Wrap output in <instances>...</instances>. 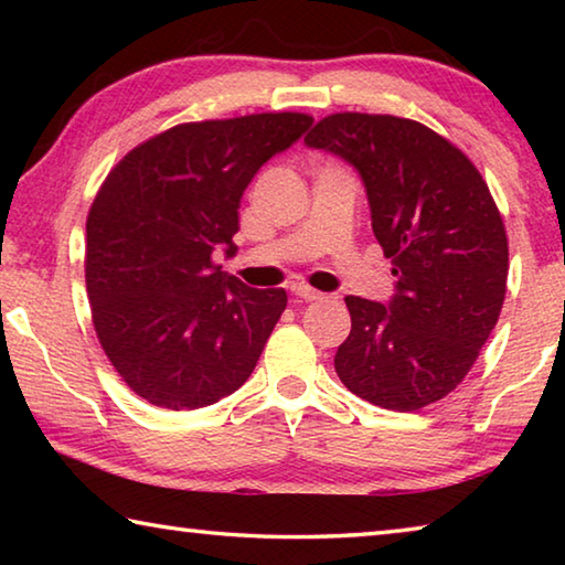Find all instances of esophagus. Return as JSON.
Listing matches in <instances>:
<instances>
[{
  "mask_svg": "<svg viewBox=\"0 0 565 565\" xmlns=\"http://www.w3.org/2000/svg\"><path fill=\"white\" fill-rule=\"evenodd\" d=\"M291 294H294L299 301H319V299H323L321 291L311 289V286H303V284L291 286Z\"/></svg>",
  "mask_w": 565,
  "mask_h": 565,
  "instance_id": "esophagus-1",
  "label": "esophagus"
}]
</instances>
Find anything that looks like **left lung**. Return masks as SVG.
<instances>
[{
  "mask_svg": "<svg viewBox=\"0 0 565 565\" xmlns=\"http://www.w3.org/2000/svg\"><path fill=\"white\" fill-rule=\"evenodd\" d=\"M303 141L359 171L398 279L388 306L343 299L339 379L381 408L436 404L471 371L505 299L509 238L489 184L441 134L391 114H329Z\"/></svg>",
  "mask_w": 565,
  "mask_h": 565,
  "instance_id": "left-lung-1",
  "label": "left lung"
}]
</instances>
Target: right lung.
<instances>
[{
  "mask_svg": "<svg viewBox=\"0 0 565 565\" xmlns=\"http://www.w3.org/2000/svg\"><path fill=\"white\" fill-rule=\"evenodd\" d=\"M311 121L266 111L177 124L104 179L84 254L92 321L124 384L149 404L202 408L252 376L286 291L248 289L214 248L236 252L248 181Z\"/></svg>",
  "mask_w": 565,
  "mask_h": 565,
  "instance_id": "obj_1",
  "label": "right lung"
}]
</instances>
